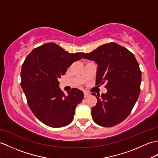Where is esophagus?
Segmentation results:
<instances>
[{
	"instance_id": "esophagus-1",
	"label": "esophagus",
	"mask_w": 158,
	"mask_h": 158,
	"mask_svg": "<svg viewBox=\"0 0 158 158\" xmlns=\"http://www.w3.org/2000/svg\"><path fill=\"white\" fill-rule=\"evenodd\" d=\"M83 93H84V98H87L89 96V94L87 92V91H84Z\"/></svg>"
}]
</instances>
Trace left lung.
<instances>
[{
  "instance_id": "1",
  "label": "left lung",
  "mask_w": 158,
  "mask_h": 158,
  "mask_svg": "<svg viewBox=\"0 0 158 158\" xmlns=\"http://www.w3.org/2000/svg\"><path fill=\"white\" fill-rule=\"evenodd\" d=\"M83 58L98 64L96 85L106 83L107 93L96 96L91 116L98 125L114 127L130 114L140 94L141 72L133 53L114 42L99 46Z\"/></svg>"
}]
</instances>
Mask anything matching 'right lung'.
I'll use <instances>...</instances> for the list:
<instances>
[{"label":"right lung","mask_w":158,"mask_h":158,"mask_svg":"<svg viewBox=\"0 0 158 158\" xmlns=\"http://www.w3.org/2000/svg\"><path fill=\"white\" fill-rule=\"evenodd\" d=\"M84 54H71L50 42L35 48L25 58L21 71V86L31 112L46 125L59 128L72 122L84 95L82 91L73 88L65 96L58 79Z\"/></svg>","instance_id":"right-lung-1"}]
</instances>
